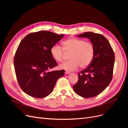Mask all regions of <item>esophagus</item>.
<instances>
[{"mask_svg":"<svg viewBox=\"0 0 128 128\" xmlns=\"http://www.w3.org/2000/svg\"><path fill=\"white\" fill-rule=\"evenodd\" d=\"M70 72H68V71H65V72H64V74H70Z\"/></svg>","mask_w":128,"mask_h":128,"instance_id":"1","label":"esophagus"}]
</instances>
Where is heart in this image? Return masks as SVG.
I'll return each mask as SVG.
<instances>
[{
    "label": "heart",
    "instance_id": "obj_1",
    "mask_svg": "<svg viewBox=\"0 0 128 128\" xmlns=\"http://www.w3.org/2000/svg\"><path fill=\"white\" fill-rule=\"evenodd\" d=\"M62 48L55 45L50 50L51 56L56 62H62L64 52H71L68 61L60 64L61 69L73 71L80 68H86L91 64L94 56L95 49L92 42L83 39L70 38L62 42Z\"/></svg>",
    "mask_w": 128,
    "mask_h": 128
}]
</instances>
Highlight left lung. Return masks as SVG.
I'll use <instances>...</instances> for the list:
<instances>
[{
  "label": "left lung",
  "instance_id": "left-lung-1",
  "mask_svg": "<svg viewBox=\"0 0 128 128\" xmlns=\"http://www.w3.org/2000/svg\"><path fill=\"white\" fill-rule=\"evenodd\" d=\"M78 37L90 39L94 45L95 52L92 62L78 73V80L72 88L82 97H94L101 94L113 78L114 52L110 42L101 34L86 32Z\"/></svg>",
  "mask_w": 128,
  "mask_h": 128
}]
</instances>
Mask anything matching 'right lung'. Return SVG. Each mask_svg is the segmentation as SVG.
<instances>
[{"label":"right lung","mask_w":128,"mask_h":128,"mask_svg":"<svg viewBox=\"0 0 128 128\" xmlns=\"http://www.w3.org/2000/svg\"><path fill=\"white\" fill-rule=\"evenodd\" d=\"M63 37L42 30L28 34L20 42L14 58V69L19 86L27 94L46 97L64 76V70L48 72L58 65L50 50Z\"/></svg>","instance_id":"1"}]
</instances>
